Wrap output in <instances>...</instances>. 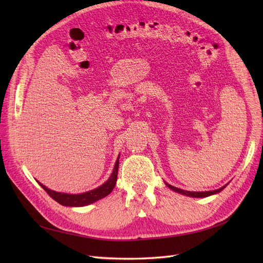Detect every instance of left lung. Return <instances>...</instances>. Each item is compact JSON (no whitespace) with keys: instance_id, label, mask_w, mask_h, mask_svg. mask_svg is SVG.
<instances>
[{"instance_id":"1","label":"left lung","mask_w":263,"mask_h":263,"mask_svg":"<svg viewBox=\"0 0 263 263\" xmlns=\"http://www.w3.org/2000/svg\"><path fill=\"white\" fill-rule=\"evenodd\" d=\"M165 185L168 186L169 189L173 190L174 192H178L180 194H183V195H186V196H191V197H206V196H210V195H213V194H216L218 192H220L221 190H224L226 187V185L221 186L220 189L218 190H215V191H205V192H191V191H184V190H181V189H178L176 186H172L170 184H168V183H165Z\"/></svg>"}]
</instances>
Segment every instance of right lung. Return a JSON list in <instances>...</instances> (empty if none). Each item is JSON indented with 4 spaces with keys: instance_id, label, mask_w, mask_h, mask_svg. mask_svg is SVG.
<instances>
[{
    "instance_id": "add662e5",
    "label": "right lung",
    "mask_w": 263,
    "mask_h": 263,
    "mask_svg": "<svg viewBox=\"0 0 263 263\" xmlns=\"http://www.w3.org/2000/svg\"><path fill=\"white\" fill-rule=\"evenodd\" d=\"M118 164H119V157L117 158V160L115 162V166L112 174H110V177L105 183H103V184L98 189H94L92 191H89V192L81 193V194H67V193L55 192V191L46 187L45 185L42 184V183L39 182L38 183L39 185H41L55 202H58L63 206H74V208H79V206H85V205L97 202L101 200V198L107 196L110 192H112L117 181Z\"/></svg>"
}]
</instances>
